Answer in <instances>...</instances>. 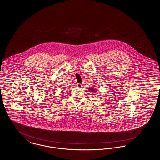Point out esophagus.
<instances>
[{"mask_svg":"<svg viewBox=\"0 0 160 160\" xmlns=\"http://www.w3.org/2000/svg\"><path fill=\"white\" fill-rule=\"evenodd\" d=\"M77 86H78V88H82L83 87V84L80 83L77 84Z\"/></svg>","mask_w":160,"mask_h":160,"instance_id":"34e87169","label":"esophagus"}]
</instances>
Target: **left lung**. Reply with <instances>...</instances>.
<instances>
[{
  "label": "left lung",
  "instance_id": "obj_1",
  "mask_svg": "<svg viewBox=\"0 0 160 160\" xmlns=\"http://www.w3.org/2000/svg\"><path fill=\"white\" fill-rule=\"evenodd\" d=\"M89 90H90V91H91L92 92H95V88H89Z\"/></svg>",
  "mask_w": 160,
  "mask_h": 160
}]
</instances>
